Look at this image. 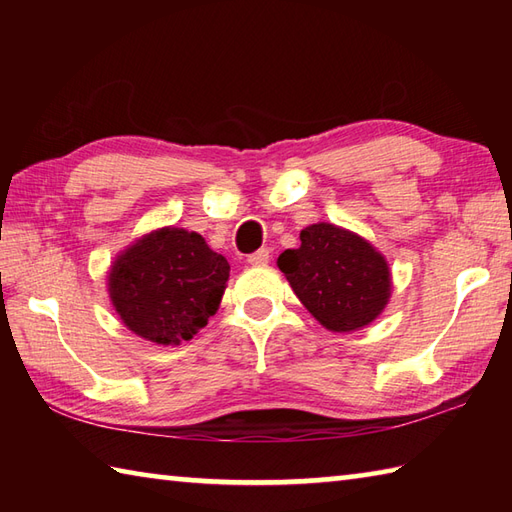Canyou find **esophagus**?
Here are the masks:
<instances>
[{"mask_svg": "<svg viewBox=\"0 0 512 512\" xmlns=\"http://www.w3.org/2000/svg\"><path fill=\"white\" fill-rule=\"evenodd\" d=\"M270 262V250L268 248H259L255 253L248 255V264L250 266H266Z\"/></svg>", "mask_w": 512, "mask_h": 512, "instance_id": "esophagus-1", "label": "esophagus"}]
</instances>
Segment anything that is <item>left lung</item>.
<instances>
[{"label": "left lung", "mask_w": 512, "mask_h": 512, "mask_svg": "<svg viewBox=\"0 0 512 512\" xmlns=\"http://www.w3.org/2000/svg\"><path fill=\"white\" fill-rule=\"evenodd\" d=\"M299 239L301 246L284 250L277 266L323 328L361 330L385 310L389 264L367 239L328 222L306 226Z\"/></svg>", "instance_id": "left-lung-1"}]
</instances>
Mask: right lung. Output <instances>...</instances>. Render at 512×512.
<instances>
[{
  "label": "right lung",
  "mask_w": 512,
  "mask_h": 512,
  "mask_svg": "<svg viewBox=\"0 0 512 512\" xmlns=\"http://www.w3.org/2000/svg\"><path fill=\"white\" fill-rule=\"evenodd\" d=\"M226 257L195 231L165 226L127 246L107 275L118 317L134 334L158 345L193 339L220 308Z\"/></svg>",
  "instance_id": "right-lung-1"
}]
</instances>
